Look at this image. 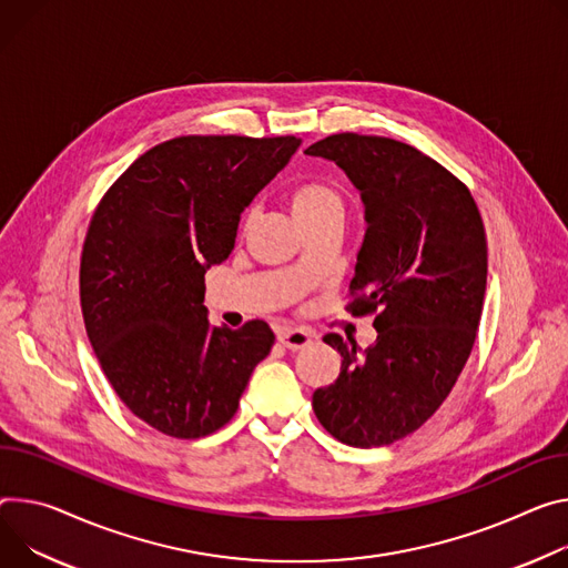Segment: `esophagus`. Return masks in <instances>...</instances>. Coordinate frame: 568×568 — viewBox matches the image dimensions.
I'll list each match as a JSON object with an SVG mask.
<instances>
[{"label": "esophagus", "instance_id": "1", "mask_svg": "<svg viewBox=\"0 0 568 568\" xmlns=\"http://www.w3.org/2000/svg\"><path fill=\"white\" fill-rule=\"evenodd\" d=\"M278 342L290 351H298V348H305L307 344L313 342V335L301 331V328H281L278 331Z\"/></svg>", "mask_w": 568, "mask_h": 568}]
</instances>
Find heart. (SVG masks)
I'll return each mask as SVG.
<instances>
[{"label": "heart", "mask_w": 568, "mask_h": 568, "mask_svg": "<svg viewBox=\"0 0 568 568\" xmlns=\"http://www.w3.org/2000/svg\"><path fill=\"white\" fill-rule=\"evenodd\" d=\"M290 209H292L294 220L303 229L320 224V222H328V220L342 222V217H344V196L339 194V190H335L328 183L307 181V183H301L292 190Z\"/></svg>", "instance_id": "heart-1"}]
</instances>
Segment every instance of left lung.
<instances>
[{"mask_svg":"<svg viewBox=\"0 0 568 568\" xmlns=\"http://www.w3.org/2000/svg\"><path fill=\"white\" fill-rule=\"evenodd\" d=\"M359 190L367 233L348 285L353 315H376V344L342 355L333 385L313 394L320 424L355 448L387 446L422 428L471 355L487 287V237L459 179L405 142L337 133L305 149Z\"/></svg>","mask_w":568,"mask_h":568,"instance_id":"1","label":"left lung"}]
</instances>
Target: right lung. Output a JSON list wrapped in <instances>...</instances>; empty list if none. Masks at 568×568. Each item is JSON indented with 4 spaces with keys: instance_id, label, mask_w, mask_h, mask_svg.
Instances as JSON below:
<instances>
[{
    "instance_id": "right-lung-1",
    "label": "right lung",
    "mask_w": 568,
    "mask_h": 568,
    "mask_svg": "<svg viewBox=\"0 0 568 568\" xmlns=\"http://www.w3.org/2000/svg\"><path fill=\"white\" fill-rule=\"evenodd\" d=\"M301 140L181 135L156 144L99 201L81 253V311L101 369L138 419L176 439L226 426L272 328L211 326L203 276L235 246L240 215Z\"/></svg>"
}]
</instances>
